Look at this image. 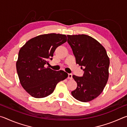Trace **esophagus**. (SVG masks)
I'll return each instance as SVG.
<instances>
[{
    "label": "esophagus",
    "mask_w": 127,
    "mask_h": 127,
    "mask_svg": "<svg viewBox=\"0 0 127 127\" xmlns=\"http://www.w3.org/2000/svg\"><path fill=\"white\" fill-rule=\"evenodd\" d=\"M68 78L70 79H72V74L71 73H69L68 74Z\"/></svg>",
    "instance_id": "34e87169"
}]
</instances>
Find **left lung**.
I'll return each mask as SVG.
<instances>
[{
  "label": "left lung",
  "mask_w": 127,
  "mask_h": 127,
  "mask_svg": "<svg viewBox=\"0 0 127 127\" xmlns=\"http://www.w3.org/2000/svg\"><path fill=\"white\" fill-rule=\"evenodd\" d=\"M67 37L76 63L84 71L82 77L73 76L77 87L71 94L77 100L90 101L100 95L106 85L110 60L105 49L91 36L82 34Z\"/></svg>",
  "instance_id": "left-lung-1"
}]
</instances>
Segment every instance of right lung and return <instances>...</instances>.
Listing matches in <instances>:
<instances>
[{
	"label": "right lung",
	"mask_w": 127,
	"mask_h": 127,
	"mask_svg": "<svg viewBox=\"0 0 127 127\" xmlns=\"http://www.w3.org/2000/svg\"><path fill=\"white\" fill-rule=\"evenodd\" d=\"M67 40L65 35L44 34L33 37L21 48L16 63L17 72L21 85L35 98H43L53 92L57 83L68 77L63 70L55 71L49 67L57 47Z\"/></svg>",
	"instance_id": "add662e5"
}]
</instances>
